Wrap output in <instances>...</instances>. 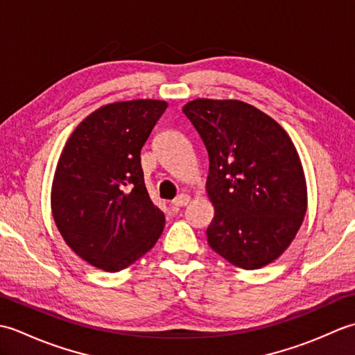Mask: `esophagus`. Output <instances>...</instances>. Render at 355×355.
Segmentation results:
<instances>
[{
    "mask_svg": "<svg viewBox=\"0 0 355 355\" xmlns=\"http://www.w3.org/2000/svg\"><path fill=\"white\" fill-rule=\"evenodd\" d=\"M191 201V197L189 195H186V193H180L178 197L172 201V206H175V207H183V206H186L187 202Z\"/></svg>",
    "mask_w": 355,
    "mask_h": 355,
    "instance_id": "obj_1",
    "label": "esophagus"
}]
</instances>
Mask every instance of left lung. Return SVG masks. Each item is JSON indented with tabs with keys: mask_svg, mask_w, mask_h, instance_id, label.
Wrapping results in <instances>:
<instances>
[{
	"mask_svg": "<svg viewBox=\"0 0 355 355\" xmlns=\"http://www.w3.org/2000/svg\"><path fill=\"white\" fill-rule=\"evenodd\" d=\"M183 112L209 154L210 248L239 268L268 266L296 238L308 206L302 162L290 135L243 101L195 99Z\"/></svg>",
	"mask_w": 355,
	"mask_h": 355,
	"instance_id": "8db88e82",
	"label": "left lung"
}]
</instances>
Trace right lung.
<instances>
[{
  "mask_svg": "<svg viewBox=\"0 0 355 355\" xmlns=\"http://www.w3.org/2000/svg\"><path fill=\"white\" fill-rule=\"evenodd\" d=\"M168 102L137 99L97 108L76 126L59 157L51 214L71 250L110 273L130 267L160 238L140 150Z\"/></svg>",
  "mask_w": 355,
  "mask_h": 355,
  "instance_id": "obj_1",
  "label": "right lung"
}]
</instances>
